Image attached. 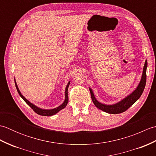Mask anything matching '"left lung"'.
Here are the masks:
<instances>
[{"label":"left lung","mask_w":156,"mask_h":156,"mask_svg":"<svg viewBox=\"0 0 156 156\" xmlns=\"http://www.w3.org/2000/svg\"><path fill=\"white\" fill-rule=\"evenodd\" d=\"M147 66V61H145L144 67L143 74H142L140 83L139 84L136 90H135L133 92H132V93L130 95H129L128 97L124 98L123 100H122L121 102H119L115 105H106L101 103V102H99L97 99L95 98L93 92H92V90L90 88H89V90H90V92L91 98L94 105L99 109H101V110L110 114H119V113H121L122 112H125V111H127V109L131 107V106L133 105L135 102L140 98L142 93H143L145 87V84H146Z\"/></svg>","instance_id":"1"}]
</instances>
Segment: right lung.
Wrapping results in <instances>:
<instances>
[{
	"instance_id": "obj_1",
	"label": "right lung",
	"mask_w": 156,
	"mask_h": 156,
	"mask_svg": "<svg viewBox=\"0 0 156 156\" xmlns=\"http://www.w3.org/2000/svg\"><path fill=\"white\" fill-rule=\"evenodd\" d=\"M69 82H68V84L67 85V87H66V91H65V101L64 102H63L62 105H61L60 106H59L58 107L55 108H54V109H51V110H44V109H41L40 108H38L36 107V106H35L34 105H33L32 103H31L30 102H29L28 100H27L21 94V92H20L19 88L17 87V85H16V82L15 81V87H16V90H17V92L19 94V95L21 96V97L24 100V101L27 103L29 107H30L33 110H34L36 113L39 115H42V116H51V115H54L55 114L57 113V112H58L59 111L62 110V109L64 108L66 105H67L68 102V87H69Z\"/></svg>"
}]
</instances>
